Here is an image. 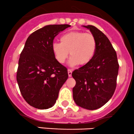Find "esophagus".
<instances>
[{"label": "esophagus", "instance_id": "obj_1", "mask_svg": "<svg viewBox=\"0 0 134 134\" xmlns=\"http://www.w3.org/2000/svg\"><path fill=\"white\" fill-rule=\"evenodd\" d=\"M72 70H71V69H68V76H69V77H71V75H72Z\"/></svg>", "mask_w": 134, "mask_h": 134}]
</instances>
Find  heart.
Instances as JSON below:
<instances>
[{
	"label": "heart",
	"instance_id": "obj_1",
	"mask_svg": "<svg viewBox=\"0 0 134 134\" xmlns=\"http://www.w3.org/2000/svg\"><path fill=\"white\" fill-rule=\"evenodd\" d=\"M60 41L52 44V51L55 59L59 63L63 64L70 53L68 64L71 66L88 64L97 51V39L90 33L70 31L61 36Z\"/></svg>",
	"mask_w": 134,
	"mask_h": 134
}]
</instances>
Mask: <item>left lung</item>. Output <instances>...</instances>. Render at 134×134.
Wrapping results in <instances>:
<instances>
[{
    "label": "left lung",
    "instance_id": "1",
    "mask_svg": "<svg viewBox=\"0 0 134 134\" xmlns=\"http://www.w3.org/2000/svg\"><path fill=\"white\" fill-rule=\"evenodd\" d=\"M83 27L95 37L97 48L92 60L72 73L76 81L73 97L78 106L93 110L102 107L114 95L119 65L108 37L95 26Z\"/></svg>",
    "mask_w": 134,
    "mask_h": 134
}]
</instances>
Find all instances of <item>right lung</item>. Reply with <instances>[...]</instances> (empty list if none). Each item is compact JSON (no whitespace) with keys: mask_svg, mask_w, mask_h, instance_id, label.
<instances>
[{"mask_svg":"<svg viewBox=\"0 0 134 134\" xmlns=\"http://www.w3.org/2000/svg\"><path fill=\"white\" fill-rule=\"evenodd\" d=\"M70 26L48 25L27 39L19 59L17 81L23 98L33 107H52L68 78L66 68L56 60L51 46L54 37Z\"/></svg>","mask_w":134,"mask_h":134,"instance_id":"add662e5","label":"right lung"}]
</instances>
